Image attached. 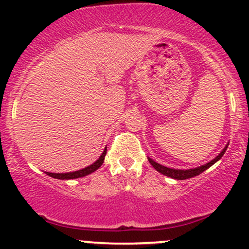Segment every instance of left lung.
<instances>
[{"instance_id":"obj_1","label":"left lung","mask_w":249,"mask_h":249,"mask_svg":"<svg viewBox=\"0 0 249 249\" xmlns=\"http://www.w3.org/2000/svg\"><path fill=\"white\" fill-rule=\"evenodd\" d=\"M227 146H228V144L226 145L224 150H222L221 152H220L218 156L213 159V160H211L210 162H207V164L201 165V166H199L196 168H190V170H176V168H170V167L162 166V165L158 164V162L154 161L153 159H151V158H147V159H148V161H150V164L152 165V166L156 168L159 173L164 174V176H166V177H170V178H172V179L185 180V179H190V178H193V177L199 176L200 173H202L204 171H206L208 167H211L213 164H215L216 161L220 160V159H221V157L225 154L226 150H227Z\"/></svg>"}]
</instances>
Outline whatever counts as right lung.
<instances>
[{
	"label": "right lung",
	"mask_w": 249,
	"mask_h": 249,
	"mask_svg": "<svg viewBox=\"0 0 249 249\" xmlns=\"http://www.w3.org/2000/svg\"><path fill=\"white\" fill-rule=\"evenodd\" d=\"M105 154H107V147H105V150L103 151L102 156L99 157L98 160H96L92 165H90V166H88V167H85V168H82V170L75 171V172H69V173H51V172H45V173H47L48 176L53 177V178L62 179V180L82 178V177H85V176H88V174L95 172L96 170H98V168L102 166L103 162H104Z\"/></svg>",
	"instance_id": "1"
}]
</instances>
